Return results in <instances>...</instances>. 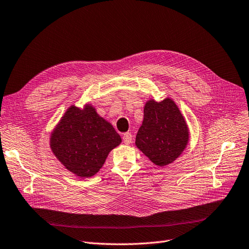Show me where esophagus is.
Instances as JSON below:
<instances>
[{"label": "esophagus", "instance_id": "34e87169", "mask_svg": "<svg viewBox=\"0 0 249 249\" xmlns=\"http://www.w3.org/2000/svg\"><path fill=\"white\" fill-rule=\"evenodd\" d=\"M123 142H124L125 144H130L132 142V135H131V133H129V132L125 133L123 135Z\"/></svg>", "mask_w": 249, "mask_h": 249}]
</instances>
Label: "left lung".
I'll return each instance as SVG.
<instances>
[{
    "label": "left lung",
    "mask_w": 249,
    "mask_h": 249,
    "mask_svg": "<svg viewBox=\"0 0 249 249\" xmlns=\"http://www.w3.org/2000/svg\"><path fill=\"white\" fill-rule=\"evenodd\" d=\"M189 140V126L176 101L170 97L145 101L135 145L155 165L164 167L176 161L187 148Z\"/></svg>",
    "instance_id": "1"
}]
</instances>
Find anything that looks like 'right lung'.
Returning a JSON list of instances; mask_svg holds the SVG:
<instances>
[{
  "mask_svg": "<svg viewBox=\"0 0 249 249\" xmlns=\"http://www.w3.org/2000/svg\"><path fill=\"white\" fill-rule=\"evenodd\" d=\"M121 142V136L113 125L89 103L82 107L71 104L54 126L49 139L55 158L81 178L95 176L109 152Z\"/></svg>",
  "mask_w": 249,
  "mask_h": 249,
  "instance_id": "add662e5",
  "label": "right lung"
}]
</instances>
